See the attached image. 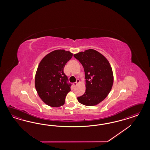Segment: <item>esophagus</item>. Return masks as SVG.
<instances>
[{
  "label": "esophagus",
  "instance_id": "obj_1",
  "mask_svg": "<svg viewBox=\"0 0 150 150\" xmlns=\"http://www.w3.org/2000/svg\"><path fill=\"white\" fill-rule=\"evenodd\" d=\"M80 82V80H79V79H77L76 80V82H74L73 83V85L74 86H76L77 84L79 83Z\"/></svg>",
  "mask_w": 150,
  "mask_h": 150
}]
</instances>
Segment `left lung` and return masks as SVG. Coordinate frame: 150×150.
<instances>
[{
  "label": "left lung",
  "mask_w": 150,
  "mask_h": 150,
  "mask_svg": "<svg viewBox=\"0 0 150 150\" xmlns=\"http://www.w3.org/2000/svg\"><path fill=\"white\" fill-rule=\"evenodd\" d=\"M82 65L86 79L85 93L78 101L87 106L99 104L111 91L113 74L108 60L97 50L89 49L74 55Z\"/></svg>",
  "instance_id": "8db88e82"
}]
</instances>
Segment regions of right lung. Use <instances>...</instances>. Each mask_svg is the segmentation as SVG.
I'll return each mask as SVG.
<instances>
[{"label": "right lung", "mask_w": 150, "mask_h": 150, "mask_svg": "<svg viewBox=\"0 0 150 150\" xmlns=\"http://www.w3.org/2000/svg\"><path fill=\"white\" fill-rule=\"evenodd\" d=\"M73 53L64 50L51 52L42 59L35 75V87L38 96L45 104L59 107L65 103L70 91L71 83L64 73L65 64Z\"/></svg>", "instance_id": "add662e5"}]
</instances>
